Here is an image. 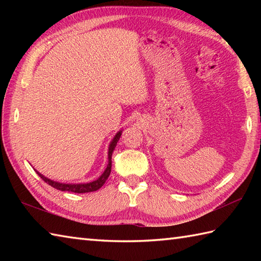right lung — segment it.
Here are the masks:
<instances>
[{"label": "right lung", "instance_id": "right-lung-1", "mask_svg": "<svg viewBox=\"0 0 261 261\" xmlns=\"http://www.w3.org/2000/svg\"><path fill=\"white\" fill-rule=\"evenodd\" d=\"M122 135V130L116 132V135L114 136V138L112 139V141L110 142L109 145V150H108V159L109 163L107 168L102 173V175L98 177L97 179L93 180L91 182H81V184H66V182H59L56 180H53L48 177L43 176L42 174L39 173L38 170H36V173L41 177V179L43 181H46L47 184H49L50 186H53L54 188H56L58 191H63V192H73V193H90V192H95L97 190H99L103 185L104 182L107 181V179L109 178V176L111 174V167H112V152L116 147V143H118L120 137Z\"/></svg>", "mask_w": 261, "mask_h": 261}]
</instances>
